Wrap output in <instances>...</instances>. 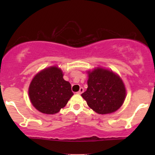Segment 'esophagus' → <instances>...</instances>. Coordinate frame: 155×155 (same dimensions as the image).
Instances as JSON below:
<instances>
[{"mask_svg":"<svg viewBox=\"0 0 155 155\" xmlns=\"http://www.w3.org/2000/svg\"><path fill=\"white\" fill-rule=\"evenodd\" d=\"M84 92V88L83 87H80V89H79V91L77 92L78 94H79V95H81V93H83Z\"/></svg>","mask_w":155,"mask_h":155,"instance_id":"obj_1","label":"esophagus"}]
</instances>
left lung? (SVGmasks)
Returning a JSON list of instances; mask_svg holds the SVG:
<instances>
[{
    "label": "left lung",
    "instance_id": "1",
    "mask_svg": "<svg viewBox=\"0 0 155 155\" xmlns=\"http://www.w3.org/2000/svg\"><path fill=\"white\" fill-rule=\"evenodd\" d=\"M88 87L81 96L96 113L106 114L118 110L126 96L124 84L112 71L97 68L87 71Z\"/></svg>",
    "mask_w": 155,
    "mask_h": 155
}]
</instances>
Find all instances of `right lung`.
<instances>
[{
    "label": "right lung",
    "instance_id": "right-lung-1",
    "mask_svg": "<svg viewBox=\"0 0 155 155\" xmlns=\"http://www.w3.org/2000/svg\"><path fill=\"white\" fill-rule=\"evenodd\" d=\"M63 76L62 70L57 66L44 69L34 76L28 93L31 104L38 111L54 114L65 107L74 93L71 84Z\"/></svg>",
    "mask_w": 155,
    "mask_h": 155
}]
</instances>
